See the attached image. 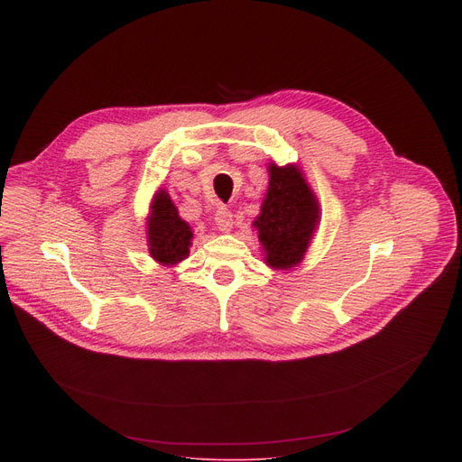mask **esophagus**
I'll return each instance as SVG.
<instances>
[{"mask_svg": "<svg viewBox=\"0 0 462 462\" xmlns=\"http://www.w3.org/2000/svg\"><path fill=\"white\" fill-rule=\"evenodd\" d=\"M215 225H217V228L221 230L223 234L230 232L232 226H234V217H232V213H230L226 208H218L217 213H215Z\"/></svg>", "mask_w": 462, "mask_h": 462, "instance_id": "34e87169", "label": "esophagus"}]
</instances>
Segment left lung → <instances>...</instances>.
<instances>
[{
  "instance_id": "1",
  "label": "left lung",
  "mask_w": 462,
  "mask_h": 462,
  "mask_svg": "<svg viewBox=\"0 0 462 462\" xmlns=\"http://www.w3.org/2000/svg\"><path fill=\"white\" fill-rule=\"evenodd\" d=\"M270 185L260 213L253 221L263 253V263L275 272H290L303 262L320 225V204L300 164H268Z\"/></svg>"
}]
</instances>
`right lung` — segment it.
I'll return each mask as SVG.
<instances>
[{
    "label": "right lung",
    "instance_id": "1",
    "mask_svg": "<svg viewBox=\"0 0 462 462\" xmlns=\"http://www.w3.org/2000/svg\"><path fill=\"white\" fill-rule=\"evenodd\" d=\"M192 236V228L180 217L168 190L162 187L155 190L150 213L145 217V239H148L150 256L164 268H174L189 256Z\"/></svg>",
    "mask_w": 462,
    "mask_h": 462
}]
</instances>
